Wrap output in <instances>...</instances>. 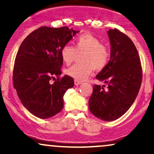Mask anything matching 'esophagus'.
I'll list each match as a JSON object with an SVG mask.
<instances>
[{"mask_svg":"<svg viewBox=\"0 0 154 154\" xmlns=\"http://www.w3.org/2000/svg\"><path fill=\"white\" fill-rule=\"evenodd\" d=\"M81 83H82L81 81L77 80V79H75V85H80Z\"/></svg>","mask_w":154,"mask_h":154,"instance_id":"34e87169","label":"esophagus"}]
</instances>
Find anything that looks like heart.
<instances>
[{"instance_id":"obj_1","label":"heart","mask_w":154,"mask_h":154,"mask_svg":"<svg viewBox=\"0 0 154 154\" xmlns=\"http://www.w3.org/2000/svg\"><path fill=\"white\" fill-rule=\"evenodd\" d=\"M83 53V63H75L66 70L70 77L78 80H84L93 73L95 68L102 69L110 59V51L96 37L91 34H83L75 39V47L66 44L61 50V56L66 64L75 59L77 54Z\"/></svg>"}]
</instances>
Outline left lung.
<instances>
[{"mask_svg":"<svg viewBox=\"0 0 154 154\" xmlns=\"http://www.w3.org/2000/svg\"><path fill=\"white\" fill-rule=\"evenodd\" d=\"M111 43L110 61L96 75L107 84L93 85L89 101L92 114L103 121H114L126 113L137 97L142 82V67L131 39L117 29L107 32Z\"/></svg>","mask_w":154,"mask_h":154,"instance_id":"8db88e82","label":"left lung"}]
</instances>
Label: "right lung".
<instances>
[{"label":"right lung","mask_w":154,"mask_h":154,"mask_svg":"<svg viewBox=\"0 0 154 154\" xmlns=\"http://www.w3.org/2000/svg\"><path fill=\"white\" fill-rule=\"evenodd\" d=\"M79 31L67 26H41L23 40L15 59L13 84L23 106L31 114L47 119L63 107V95L74 86L68 75L60 77L61 50ZM57 79L53 84L51 79Z\"/></svg>","instance_id":"add662e5"}]
</instances>
